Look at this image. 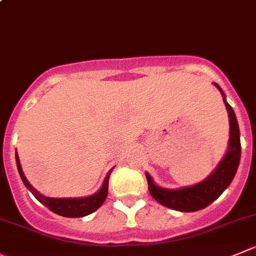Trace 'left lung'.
<instances>
[{
  "label": "left lung",
  "mask_w": 256,
  "mask_h": 256,
  "mask_svg": "<svg viewBox=\"0 0 256 256\" xmlns=\"http://www.w3.org/2000/svg\"><path fill=\"white\" fill-rule=\"evenodd\" d=\"M224 96V103L228 113L230 119V140H228V150L225 157L220 162L218 168L205 180L194 186L184 187L180 190H166L156 186L153 180L148 174H146L148 181V190L153 198L160 205L172 210L182 211V212H194L201 208H208L212 204L232 181L238 167H239L240 156H242V144H240L239 124L236 120L235 113L230 104L226 102L222 89L215 84Z\"/></svg>",
  "instance_id": "8db88e82"
}]
</instances>
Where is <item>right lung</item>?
I'll return each mask as SVG.
<instances>
[{
  "mask_svg": "<svg viewBox=\"0 0 256 256\" xmlns=\"http://www.w3.org/2000/svg\"><path fill=\"white\" fill-rule=\"evenodd\" d=\"M16 163L18 174H20L21 176V180H22V182L25 184V186L30 190L31 194H32L42 205H45L48 210L58 214V215L60 216H65V218H82V216L89 215V214L94 212V211L98 210V208L103 205V202L106 198V194H108L109 176H110L112 171L106 174L102 188L99 190L96 194H92V196L80 197V198H52V197H46L40 194L30 184H28L26 177L24 176V172L22 168H21L18 157H17V153Z\"/></svg>",
  "mask_w": 256,
  "mask_h": 256,
  "instance_id": "1",
  "label": "right lung"
}]
</instances>
